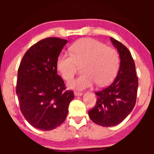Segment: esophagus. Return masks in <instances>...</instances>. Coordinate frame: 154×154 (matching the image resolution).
<instances>
[{
	"label": "esophagus",
	"instance_id": "esophagus-1",
	"mask_svg": "<svg viewBox=\"0 0 154 154\" xmlns=\"http://www.w3.org/2000/svg\"><path fill=\"white\" fill-rule=\"evenodd\" d=\"M82 94H83V93L81 92H78V91H75L74 92V95L75 96H81Z\"/></svg>",
	"mask_w": 154,
	"mask_h": 154
}]
</instances>
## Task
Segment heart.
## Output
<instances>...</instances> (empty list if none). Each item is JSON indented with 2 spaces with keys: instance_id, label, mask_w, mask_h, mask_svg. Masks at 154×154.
<instances>
[{
  "instance_id": "obj_1",
  "label": "heart",
  "mask_w": 154,
  "mask_h": 154,
  "mask_svg": "<svg viewBox=\"0 0 154 154\" xmlns=\"http://www.w3.org/2000/svg\"><path fill=\"white\" fill-rule=\"evenodd\" d=\"M71 53H61L57 68L62 77L69 81L74 76L79 66L83 73L68 83L70 89L84 90L94 83L108 85L119 70L120 57L114 48L93 38L80 39L71 45Z\"/></svg>"
}]
</instances>
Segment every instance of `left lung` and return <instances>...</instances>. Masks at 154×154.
Segmentation results:
<instances>
[{
	"label": "left lung",
	"mask_w": 154,
	"mask_h": 154,
	"mask_svg": "<svg viewBox=\"0 0 154 154\" xmlns=\"http://www.w3.org/2000/svg\"><path fill=\"white\" fill-rule=\"evenodd\" d=\"M110 39L121 59L119 73L110 85L95 92L97 96L96 104L88 111L90 119L104 127L116 125L130 114L135 105L138 88L135 64L131 53L121 42L113 38Z\"/></svg>",
	"instance_id": "8db88e82"
}]
</instances>
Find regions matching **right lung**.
Instances as JSON below:
<instances>
[{
  "label": "right lung",
  "mask_w": 154,
  "mask_h": 154,
  "mask_svg": "<svg viewBox=\"0 0 154 154\" xmlns=\"http://www.w3.org/2000/svg\"><path fill=\"white\" fill-rule=\"evenodd\" d=\"M66 43L60 38L41 40L27 50L19 66L16 93L20 110L37 129L60 126L74 98L72 90H65L64 82L57 73V60Z\"/></svg>",
  "instance_id": "right-lung-1"
}]
</instances>
